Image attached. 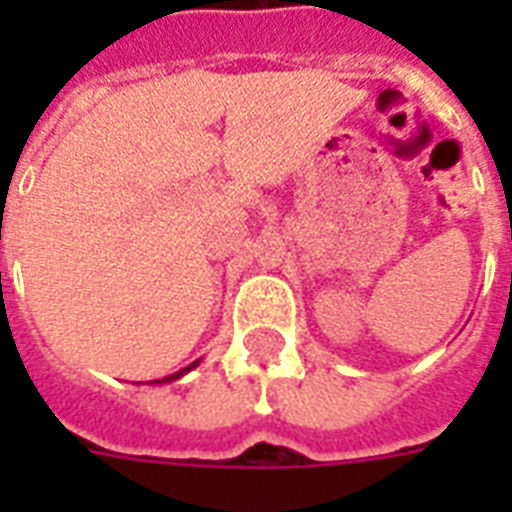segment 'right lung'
Returning a JSON list of instances; mask_svg holds the SVG:
<instances>
[{"mask_svg": "<svg viewBox=\"0 0 512 512\" xmlns=\"http://www.w3.org/2000/svg\"><path fill=\"white\" fill-rule=\"evenodd\" d=\"M196 364H199V361H193V364H191V366H185L183 372H177V374H172V377H167V380H162V382H170V380H177V377H183V374H185V372H191V369H193V366H196ZM156 382H159V380H156Z\"/></svg>", "mask_w": 512, "mask_h": 512, "instance_id": "1", "label": "right lung"}]
</instances>
